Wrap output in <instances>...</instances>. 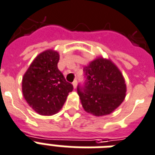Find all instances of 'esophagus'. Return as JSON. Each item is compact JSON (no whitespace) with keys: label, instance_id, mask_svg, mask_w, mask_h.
Masks as SVG:
<instances>
[{"label":"esophagus","instance_id":"1","mask_svg":"<svg viewBox=\"0 0 155 155\" xmlns=\"http://www.w3.org/2000/svg\"><path fill=\"white\" fill-rule=\"evenodd\" d=\"M73 84V87H74V88H76V87H77V80H74V82L72 83Z\"/></svg>","mask_w":155,"mask_h":155}]
</instances>
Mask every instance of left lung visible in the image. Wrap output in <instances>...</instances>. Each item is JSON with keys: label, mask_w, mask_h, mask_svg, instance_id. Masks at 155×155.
I'll return each instance as SVG.
<instances>
[{"label": "left lung", "mask_w": 155, "mask_h": 155, "mask_svg": "<svg viewBox=\"0 0 155 155\" xmlns=\"http://www.w3.org/2000/svg\"><path fill=\"white\" fill-rule=\"evenodd\" d=\"M84 85L77 92L83 108L95 116L114 111L126 96L124 78L119 68L110 60L97 58L84 67Z\"/></svg>", "instance_id": "left-lung-1"}]
</instances>
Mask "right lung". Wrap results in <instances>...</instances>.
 Returning <instances> with one entry per match:
<instances>
[{
  "instance_id": "right-lung-1",
  "label": "right lung",
  "mask_w": 155,
  "mask_h": 155,
  "mask_svg": "<svg viewBox=\"0 0 155 155\" xmlns=\"http://www.w3.org/2000/svg\"><path fill=\"white\" fill-rule=\"evenodd\" d=\"M59 54L52 49L36 57L23 75L22 90L28 105L41 115H52L62 109L73 85L58 68Z\"/></svg>"
}]
</instances>
